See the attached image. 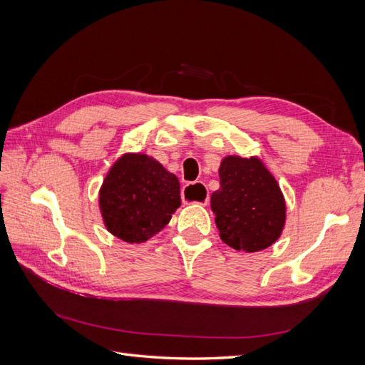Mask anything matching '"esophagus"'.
I'll return each instance as SVG.
<instances>
[{"label":"esophagus","mask_w":365,"mask_h":365,"mask_svg":"<svg viewBox=\"0 0 365 365\" xmlns=\"http://www.w3.org/2000/svg\"><path fill=\"white\" fill-rule=\"evenodd\" d=\"M181 197L185 204H201V205H208V192L207 187L202 182H193V184H187L182 192Z\"/></svg>","instance_id":"34e87169"}]
</instances>
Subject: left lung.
<instances>
[{
	"label": "left lung",
	"instance_id": "left-lung-1",
	"mask_svg": "<svg viewBox=\"0 0 365 365\" xmlns=\"http://www.w3.org/2000/svg\"><path fill=\"white\" fill-rule=\"evenodd\" d=\"M220 189L210 204L219 236L237 251L256 252L282 236L286 202L280 185L257 157L228 155L219 165Z\"/></svg>",
	"mask_w": 365,
	"mask_h": 365
}]
</instances>
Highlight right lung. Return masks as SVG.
Returning a JSON list of instances; mask_svg holds the SVG:
<instances>
[{
	"label": "right lung",
	"mask_w": 365,
	"mask_h": 365,
	"mask_svg": "<svg viewBox=\"0 0 365 365\" xmlns=\"http://www.w3.org/2000/svg\"><path fill=\"white\" fill-rule=\"evenodd\" d=\"M180 205L176 175L146 153H123L98 192L106 230L128 244H141L160 233Z\"/></svg>",
	"instance_id": "obj_1"
}]
</instances>
